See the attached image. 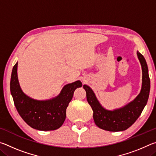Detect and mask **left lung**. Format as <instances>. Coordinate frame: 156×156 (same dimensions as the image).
Listing matches in <instances>:
<instances>
[{
	"label": "left lung",
	"instance_id": "8db88e82",
	"mask_svg": "<svg viewBox=\"0 0 156 156\" xmlns=\"http://www.w3.org/2000/svg\"><path fill=\"white\" fill-rule=\"evenodd\" d=\"M137 56L142 72L141 90L135 99L124 107L113 110L105 109L100 103L90 87L87 84L83 85L87 100L94 112V122L99 128L109 131H125L136 122L146 106L150 91L149 70L144 56L138 51H137Z\"/></svg>",
	"mask_w": 156,
	"mask_h": 156
}]
</instances>
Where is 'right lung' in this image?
<instances>
[{
    "mask_svg": "<svg viewBox=\"0 0 156 156\" xmlns=\"http://www.w3.org/2000/svg\"><path fill=\"white\" fill-rule=\"evenodd\" d=\"M18 62L12 69L10 91L15 107L23 120L33 129L40 131H52L60 128L66 118V109L76 89L81 87L77 80L63 87L60 93L51 99L38 100L31 98L23 91L18 82Z\"/></svg>",
    "mask_w": 156,
    "mask_h": 156,
    "instance_id": "right-lung-1",
    "label": "right lung"
}]
</instances>
